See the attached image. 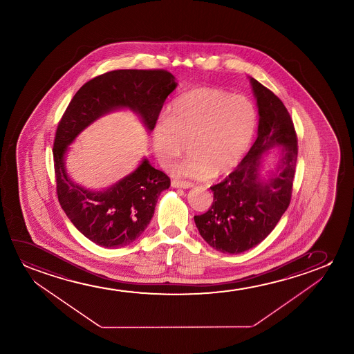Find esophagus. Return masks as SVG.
I'll use <instances>...</instances> for the list:
<instances>
[{
	"mask_svg": "<svg viewBox=\"0 0 354 354\" xmlns=\"http://www.w3.org/2000/svg\"><path fill=\"white\" fill-rule=\"evenodd\" d=\"M171 186L175 189H191L194 184L189 183V181H179V180H173L171 181Z\"/></svg>",
	"mask_w": 354,
	"mask_h": 354,
	"instance_id": "esophagus-1",
	"label": "esophagus"
}]
</instances>
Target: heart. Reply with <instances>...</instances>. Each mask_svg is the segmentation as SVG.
<instances>
[{
	"instance_id": "1",
	"label": "heart",
	"mask_w": 354,
	"mask_h": 354,
	"mask_svg": "<svg viewBox=\"0 0 354 354\" xmlns=\"http://www.w3.org/2000/svg\"><path fill=\"white\" fill-rule=\"evenodd\" d=\"M257 124L250 99L213 87L194 88L175 99L152 129V147L168 165L187 147L176 174L218 178L237 167L249 150Z\"/></svg>"
}]
</instances>
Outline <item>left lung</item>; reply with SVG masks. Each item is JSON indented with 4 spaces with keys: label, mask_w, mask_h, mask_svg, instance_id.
Here are the masks:
<instances>
[{
    "label": "left lung",
    "mask_w": 354,
    "mask_h": 354,
    "mask_svg": "<svg viewBox=\"0 0 354 354\" xmlns=\"http://www.w3.org/2000/svg\"><path fill=\"white\" fill-rule=\"evenodd\" d=\"M259 109L257 138L247 156L220 184L210 187L214 201L194 216L199 234L210 247L241 254L261 243L290 204L297 160V138L289 112L274 93L249 77ZM278 145L280 160L261 175L263 156Z\"/></svg>",
    "instance_id": "left-lung-1"
}]
</instances>
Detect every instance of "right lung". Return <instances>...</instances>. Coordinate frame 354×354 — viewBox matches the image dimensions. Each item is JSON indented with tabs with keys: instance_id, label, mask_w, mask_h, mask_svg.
Returning <instances> with one entry per match:
<instances>
[{
	"instance_id": "obj_1",
	"label": "right lung",
	"mask_w": 354,
	"mask_h": 354,
	"mask_svg": "<svg viewBox=\"0 0 354 354\" xmlns=\"http://www.w3.org/2000/svg\"><path fill=\"white\" fill-rule=\"evenodd\" d=\"M176 86L174 76L165 70L110 71L84 83L59 122L53 147L59 203L75 227L100 247H126L140 237L170 179L144 158L110 187L84 189L66 171L68 146L97 118L121 109L136 112L147 131H152Z\"/></svg>"
}]
</instances>
